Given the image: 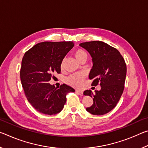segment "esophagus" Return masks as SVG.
Masks as SVG:
<instances>
[{"mask_svg": "<svg viewBox=\"0 0 148 148\" xmlns=\"http://www.w3.org/2000/svg\"><path fill=\"white\" fill-rule=\"evenodd\" d=\"M76 92L77 94L80 95V96H82L83 95V92L81 91H78V90H76Z\"/></svg>", "mask_w": 148, "mask_h": 148, "instance_id": "1", "label": "esophagus"}]
</instances>
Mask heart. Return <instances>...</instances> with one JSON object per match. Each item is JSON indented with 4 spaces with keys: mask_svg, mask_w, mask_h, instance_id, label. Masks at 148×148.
<instances>
[{
    "mask_svg": "<svg viewBox=\"0 0 148 148\" xmlns=\"http://www.w3.org/2000/svg\"><path fill=\"white\" fill-rule=\"evenodd\" d=\"M74 56L76 59L79 62L82 60L87 59V55L86 51L82 49H77L74 52ZM63 67V61L61 64V68L62 69ZM86 78V74L82 72H78V73H75L71 74L66 79V82L70 86H71L76 88H80L83 86L84 79Z\"/></svg>",
    "mask_w": 148,
    "mask_h": 148,
    "instance_id": "heart-1",
    "label": "heart"
}]
</instances>
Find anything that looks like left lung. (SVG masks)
<instances>
[{"label":"left lung","instance_id":"8db88e82","mask_svg":"<svg viewBox=\"0 0 148 148\" xmlns=\"http://www.w3.org/2000/svg\"><path fill=\"white\" fill-rule=\"evenodd\" d=\"M79 46L92 57L93 66L89 76L90 79H93L91 86L101 87L95 93L91 90L84 91V95L93 98V104L86 110L97 116L106 114L116 106L123 92L126 63L118 50L103 42H86Z\"/></svg>","mask_w":148,"mask_h":148}]
</instances>
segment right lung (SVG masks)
<instances>
[{"instance_id":"1","label":"right lung","mask_w":148,"mask_h":148,"mask_svg":"<svg viewBox=\"0 0 148 148\" xmlns=\"http://www.w3.org/2000/svg\"><path fill=\"white\" fill-rule=\"evenodd\" d=\"M73 42H44L25 52L21 62L20 78L28 101L37 111L55 115L63 108L66 95L75 90L62 84L56 88L49 84L54 73H61V64L74 47Z\"/></svg>"}]
</instances>
